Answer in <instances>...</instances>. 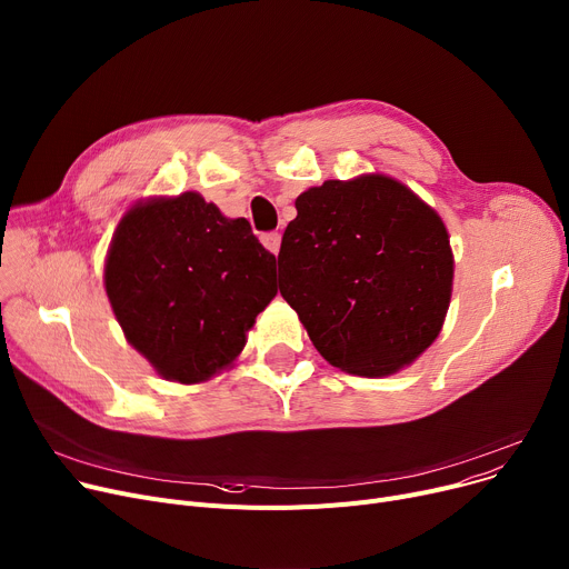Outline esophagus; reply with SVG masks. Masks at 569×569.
I'll list each match as a JSON object with an SVG mask.
<instances>
[{
  "label": "esophagus",
  "instance_id": "obj_1",
  "mask_svg": "<svg viewBox=\"0 0 569 569\" xmlns=\"http://www.w3.org/2000/svg\"><path fill=\"white\" fill-rule=\"evenodd\" d=\"M261 243H263V248H266V250L273 252V254H278V252H280L282 237H280L278 231H269V233H263V237H261Z\"/></svg>",
  "mask_w": 569,
  "mask_h": 569
}]
</instances>
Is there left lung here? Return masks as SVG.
Instances as JSON below:
<instances>
[{
  "label": "left lung",
  "mask_w": 569,
  "mask_h": 569,
  "mask_svg": "<svg viewBox=\"0 0 569 569\" xmlns=\"http://www.w3.org/2000/svg\"><path fill=\"white\" fill-rule=\"evenodd\" d=\"M280 293L342 372L386 377L443 328L455 259L441 216L386 174L323 181L296 199Z\"/></svg>",
  "instance_id": "left-lung-1"
}]
</instances>
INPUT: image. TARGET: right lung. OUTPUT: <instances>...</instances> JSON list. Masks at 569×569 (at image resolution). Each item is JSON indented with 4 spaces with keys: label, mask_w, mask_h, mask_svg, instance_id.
Wrapping results in <instances>:
<instances>
[{
    "label": "right lung",
    "mask_w": 569,
    "mask_h": 569,
    "mask_svg": "<svg viewBox=\"0 0 569 569\" xmlns=\"http://www.w3.org/2000/svg\"><path fill=\"white\" fill-rule=\"evenodd\" d=\"M106 291L126 340L162 379L202 383L231 367L278 293L276 254L199 192L151 197L114 231Z\"/></svg>",
    "instance_id": "right-lung-1"
}]
</instances>
